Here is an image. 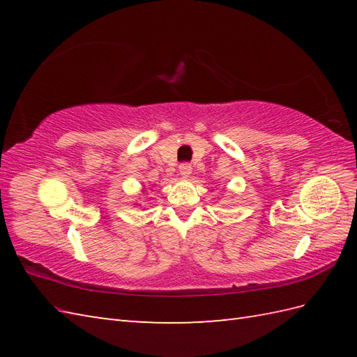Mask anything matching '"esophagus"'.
<instances>
[{
	"label": "esophagus",
	"mask_w": 357,
	"mask_h": 357,
	"mask_svg": "<svg viewBox=\"0 0 357 357\" xmlns=\"http://www.w3.org/2000/svg\"><path fill=\"white\" fill-rule=\"evenodd\" d=\"M179 174H181V176H183V178H188V176H190V174H192V165L190 164H181L179 165Z\"/></svg>",
	"instance_id": "1"
}]
</instances>
